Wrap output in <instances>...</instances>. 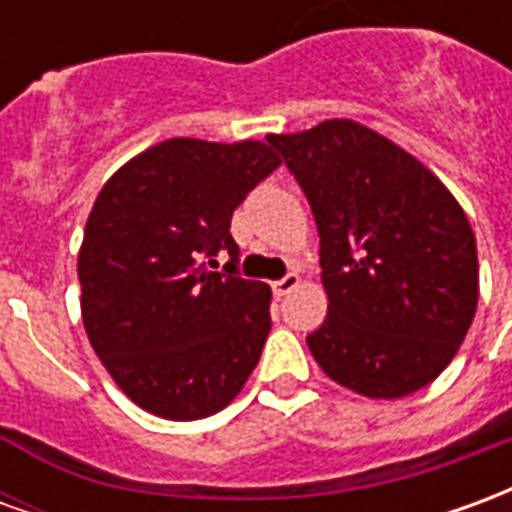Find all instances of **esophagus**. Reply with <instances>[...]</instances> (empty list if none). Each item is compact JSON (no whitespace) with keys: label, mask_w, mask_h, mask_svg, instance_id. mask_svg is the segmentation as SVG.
Here are the masks:
<instances>
[{"label":"esophagus","mask_w":512,"mask_h":512,"mask_svg":"<svg viewBox=\"0 0 512 512\" xmlns=\"http://www.w3.org/2000/svg\"><path fill=\"white\" fill-rule=\"evenodd\" d=\"M301 285V277L299 274H288V277H282L279 282H274L271 288H274V296L282 299V296H288L290 290H296Z\"/></svg>","instance_id":"obj_1"}]
</instances>
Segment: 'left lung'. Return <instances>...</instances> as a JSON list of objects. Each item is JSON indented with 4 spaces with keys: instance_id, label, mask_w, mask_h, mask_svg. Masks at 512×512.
Wrapping results in <instances>:
<instances>
[{
    "instance_id": "left-lung-1",
    "label": "left lung",
    "mask_w": 512,
    "mask_h": 512,
    "mask_svg": "<svg viewBox=\"0 0 512 512\" xmlns=\"http://www.w3.org/2000/svg\"><path fill=\"white\" fill-rule=\"evenodd\" d=\"M321 235L326 321L307 337L326 376L397 400L441 376L480 296L472 224L419 158L348 117L271 134Z\"/></svg>"
}]
</instances>
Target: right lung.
Masks as SVG:
<instances>
[{
  "mask_svg": "<svg viewBox=\"0 0 512 512\" xmlns=\"http://www.w3.org/2000/svg\"><path fill=\"white\" fill-rule=\"evenodd\" d=\"M282 158L260 139L175 136L128 158L84 224L82 321L90 345L136 406L175 422L230 406L268 329L266 282L211 271L238 246L230 219ZM213 263V260H208Z\"/></svg>",
  "mask_w": 512,
  "mask_h": 512,
  "instance_id": "1",
  "label": "right lung"
}]
</instances>
